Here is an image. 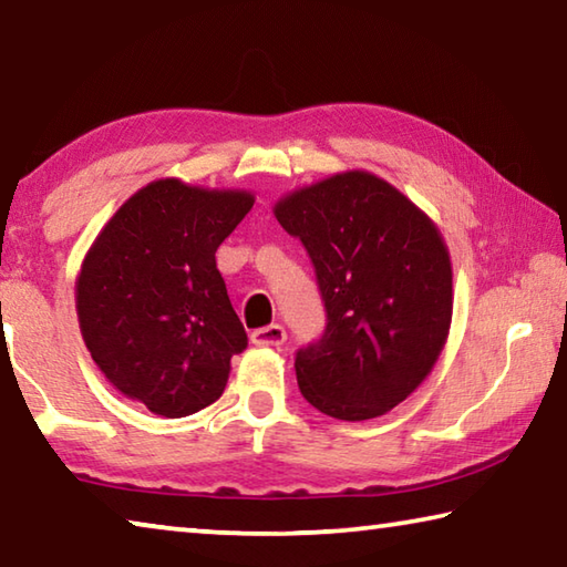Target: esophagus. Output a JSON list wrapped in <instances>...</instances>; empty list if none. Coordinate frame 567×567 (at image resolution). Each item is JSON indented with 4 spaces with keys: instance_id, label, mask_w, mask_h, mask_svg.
<instances>
[{
    "instance_id": "esophagus-1",
    "label": "esophagus",
    "mask_w": 567,
    "mask_h": 567,
    "mask_svg": "<svg viewBox=\"0 0 567 567\" xmlns=\"http://www.w3.org/2000/svg\"><path fill=\"white\" fill-rule=\"evenodd\" d=\"M287 340V332L282 324H267V328H260L252 332V342L257 348H280Z\"/></svg>"
}]
</instances>
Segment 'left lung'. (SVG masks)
I'll return each instance as SVG.
<instances>
[{"mask_svg": "<svg viewBox=\"0 0 567 567\" xmlns=\"http://www.w3.org/2000/svg\"><path fill=\"white\" fill-rule=\"evenodd\" d=\"M272 213L312 257L328 310L297 352L302 398L338 420L385 415L433 372L453 322V262L440 227L368 169L277 199Z\"/></svg>", "mask_w": 567, "mask_h": 567, "instance_id": "1", "label": "left lung"}]
</instances>
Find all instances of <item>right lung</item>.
<instances>
[{"label":"right lung","mask_w":567,"mask_h":567,"mask_svg":"<svg viewBox=\"0 0 567 567\" xmlns=\"http://www.w3.org/2000/svg\"><path fill=\"white\" fill-rule=\"evenodd\" d=\"M252 205L249 189L155 179L84 255L74 282L82 340L114 390L155 415L213 405L247 348L215 252Z\"/></svg>","instance_id":"right-lung-1"}]
</instances>
